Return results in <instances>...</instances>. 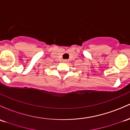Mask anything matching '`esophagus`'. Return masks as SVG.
Wrapping results in <instances>:
<instances>
[{"instance_id": "34e87169", "label": "esophagus", "mask_w": 130, "mask_h": 130, "mask_svg": "<svg viewBox=\"0 0 130 130\" xmlns=\"http://www.w3.org/2000/svg\"><path fill=\"white\" fill-rule=\"evenodd\" d=\"M63 62H67V60H63Z\"/></svg>"}]
</instances>
